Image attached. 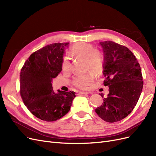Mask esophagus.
<instances>
[{
    "mask_svg": "<svg viewBox=\"0 0 156 156\" xmlns=\"http://www.w3.org/2000/svg\"><path fill=\"white\" fill-rule=\"evenodd\" d=\"M79 94H88L89 92H79Z\"/></svg>",
    "mask_w": 156,
    "mask_h": 156,
    "instance_id": "34e87169",
    "label": "esophagus"
}]
</instances>
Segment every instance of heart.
<instances>
[{
    "label": "heart",
    "mask_w": 156,
    "mask_h": 156,
    "mask_svg": "<svg viewBox=\"0 0 156 156\" xmlns=\"http://www.w3.org/2000/svg\"><path fill=\"white\" fill-rule=\"evenodd\" d=\"M71 53L75 58L84 60L86 70L90 69L96 73H100L102 72L104 58L100 52L94 51L92 45L79 42L72 47ZM62 68L64 72H68L69 69V62L66 58L63 59ZM94 80V75L92 73L79 75L74 78L73 84L80 89H87L92 83Z\"/></svg>",
    "instance_id": "b5f03b06"
}]
</instances>
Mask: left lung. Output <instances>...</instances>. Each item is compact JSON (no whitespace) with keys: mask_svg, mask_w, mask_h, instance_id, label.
<instances>
[{"mask_svg":"<svg viewBox=\"0 0 156 156\" xmlns=\"http://www.w3.org/2000/svg\"><path fill=\"white\" fill-rule=\"evenodd\" d=\"M104 53L103 82L107 96L96 112L102 120L116 122L133 111L143 87L141 69L135 56L126 47L112 41L100 42Z\"/></svg>","mask_w":156,"mask_h":156,"instance_id":"obj_1","label":"left lung"}]
</instances>
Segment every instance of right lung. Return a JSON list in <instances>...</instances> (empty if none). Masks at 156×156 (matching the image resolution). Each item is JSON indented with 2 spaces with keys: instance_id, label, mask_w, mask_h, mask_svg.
I'll list each match as a JSON object with an SVG mask.
<instances>
[{
  "instance_id": "right-lung-1",
  "label": "right lung",
  "mask_w": 156,
  "mask_h": 156,
  "mask_svg": "<svg viewBox=\"0 0 156 156\" xmlns=\"http://www.w3.org/2000/svg\"><path fill=\"white\" fill-rule=\"evenodd\" d=\"M69 43L48 45L31 54L21 70L20 94L28 109L37 119L53 122L70 110L74 92L58 90L55 94L52 79L62 71L66 47Z\"/></svg>"
}]
</instances>
